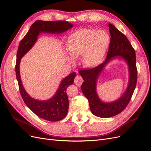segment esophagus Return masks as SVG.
I'll return each mask as SVG.
<instances>
[{
  "mask_svg": "<svg viewBox=\"0 0 151 151\" xmlns=\"http://www.w3.org/2000/svg\"><path fill=\"white\" fill-rule=\"evenodd\" d=\"M83 83V79L82 78V77L80 76H77L74 79V84H76L77 86H80Z\"/></svg>",
  "mask_w": 151,
  "mask_h": 151,
  "instance_id": "obj_1",
  "label": "esophagus"
}]
</instances>
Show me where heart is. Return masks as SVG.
<instances>
[{
	"label": "heart",
	"instance_id": "heart-1",
	"mask_svg": "<svg viewBox=\"0 0 151 151\" xmlns=\"http://www.w3.org/2000/svg\"><path fill=\"white\" fill-rule=\"evenodd\" d=\"M110 43L106 31L94 29H81L72 33L68 39L67 47L69 59L83 53L82 62L86 67H92L101 62Z\"/></svg>",
	"mask_w": 151,
	"mask_h": 151
}]
</instances>
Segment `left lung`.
Here are the masks:
<instances>
[{"label":"left lung","mask_w":151,"mask_h":151,"mask_svg":"<svg viewBox=\"0 0 151 151\" xmlns=\"http://www.w3.org/2000/svg\"><path fill=\"white\" fill-rule=\"evenodd\" d=\"M108 25L111 39L106 60L94 68L79 71L84 81L81 85L82 92L88 99L91 111L94 115L100 118L114 116L126 108L133 95L137 78L136 57L134 48L125 35L114 25L110 23ZM115 58L123 59L128 65L129 83L125 93L119 99L111 102H104L100 99L97 93V81L104 67Z\"/></svg>","instance_id":"8db88e82"}]
</instances>
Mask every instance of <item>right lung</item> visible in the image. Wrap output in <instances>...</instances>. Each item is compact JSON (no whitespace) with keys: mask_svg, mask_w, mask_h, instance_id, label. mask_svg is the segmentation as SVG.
<instances>
[{"mask_svg":"<svg viewBox=\"0 0 151 151\" xmlns=\"http://www.w3.org/2000/svg\"><path fill=\"white\" fill-rule=\"evenodd\" d=\"M72 27L73 24L64 21H36L31 25L28 33L21 40L17 50L16 75L22 99L26 106L36 115L50 122L61 120L66 116L68 109V99L66 89L68 86L74 83L76 72H72L63 79L52 98L43 101L38 100L31 98L22 85L19 71L21 59L34 46L40 33L61 34Z\"/></svg>","mask_w":151,"mask_h":151,"instance_id":"1","label":"right lung"}]
</instances>
